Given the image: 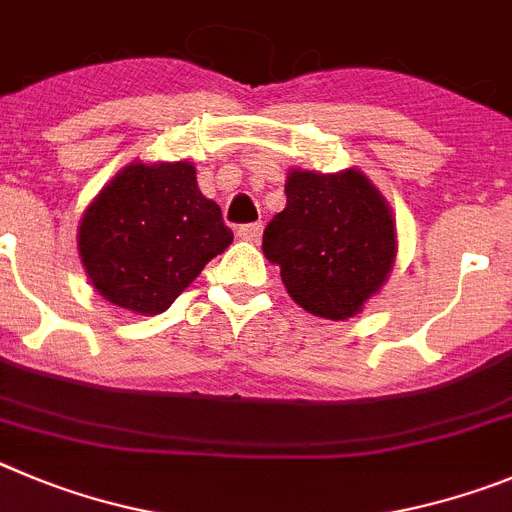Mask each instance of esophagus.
I'll return each instance as SVG.
<instances>
[{
  "label": "esophagus",
  "instance_id": "34e87169",
  "mask_svg": "<svg viewBox=\"0 0 512 512\" xmlns=\"http://www.w3.org/2000/svg\"><path fill=\"white\" fill-rule=\"evenodd\" d=\"M237 234L242 239H247V242H257L262 234V224H242V227L237 229Z\"/></svg>",
  "mask_w": 512,
  "mask_h": 512
}]
</instances>
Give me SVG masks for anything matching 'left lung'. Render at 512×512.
<instances>
[{"mask_svg": "<svg viewBox=\"0 0 512 512\" xmlns=\"http://www.w3.org/2000/svg\"><path fill=\"white\" fill-rule=\"evenodd\" d=\"M285 196V209L262 234V252L280 267L288 296L303 311L331 321L352 319L393 273V209L357 168H290Z\"/></svg>", "mask_w": 512, "mask_h": 512, "instance_id": "8db88e82", "label": "left lung"}]
</instances>
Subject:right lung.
<instances>
[{
  "label": "right lung",
  "mask_w": 512,
  "mask_h": 512,
  "mask_svg": "<svg viewBox=\"0 0 512 512\" xmlns=\"http://www.w3.org/2000/svg\"><path fill=\"white\" fill-rule=\"evenodd\" d=\"M78 257L104 301L155 316L232 245L222 209L201 193L196 168L124 165L96 193L78 224Z\"/></svg>",
  "instance_id": "right-lung-1"
}]
</instances>
